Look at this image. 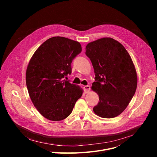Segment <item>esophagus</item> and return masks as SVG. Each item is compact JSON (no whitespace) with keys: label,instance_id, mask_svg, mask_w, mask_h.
<instances>
[{"label":"esophagus","instance_id":"obj_1","mask_svg":"<svg viewBox=\"0 0 157 157\" xmlns=\"http://www.w3.org/2000/svg\"><path fill=\"white\" fill-rule=\"evenodd\" d=\"M83 89H84V93H87L89 91V90H90V86H84V87H83Z\"/></svg>","mask_w":157,"mask_h":157}]
</instances>
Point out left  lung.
I'll list each match as a JSON object with an SVG mask.
<instances>
[{
	"label": "left lung",
	"instance_id": "left-lung-1",
	"mask_svg": "<svg viewBox=\"0 0 157 157\" xmlns=\"http://www.w3.org/2000/svg\"><path fill=\"white\" fill-rule=\"evenodd\" d=\"M86 55L95 73L92 89L99 95L94 113L102 118H113L126 109L136 93L137 76L130 56L124 47L112 38L89 43Z\"/></svg>",
	"mask_w": 157,
	"mask_h": 157
}]
</instances>
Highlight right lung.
Returning a JSON list of instances; mask_svg holds the SVG:
<instances>
[{"label":"right lung","instance_id":"obj_1","mask_svg":"<svg viewBox=\"0 0 157 157\" xmlns=\"http://www.w3.org/2000/svg\"><path fill=\"white\" fill-rule=\"evenodd\" d=\"M82 51L81 44L62 36L43 43L32 56L26 71L30 99L46 119L59 121L68 117L82 90L64 78L71 73V63Z\"/></svg>","mask_w":157,"mask_h":157}]
</instances>
